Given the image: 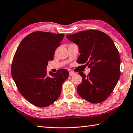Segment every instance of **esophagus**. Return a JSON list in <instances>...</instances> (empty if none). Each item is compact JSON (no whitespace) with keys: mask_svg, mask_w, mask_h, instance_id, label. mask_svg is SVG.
I'll return each mask as SVG.
<instances>
[{"mask_svg":"<svg viewBox=\"0 0 133 133\" xmlns=\"http://www.w3.org/2000/svg\"><path fill=\"white\" fill-rule=\"evenodd\" d=\"M75 73L72 72V71L69 72V75H70V76H73L74 75H75Z\"/></svg>","mask_w":133,"mask_h":133,"instance_id":"1","label":"esophagus"}]
</instances>
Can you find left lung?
<instances>
[{
	"label": "left lung",
	"mask_w": 133,
	"mask_h": 133,
	"mask_svg": "<svg viewBox=\"0 0 133 133\" xmlns=\"http://www.w3.org/2000/svg\"><path fill=\"white\" fill-rule=\"evenodd\" d=\"M78 45L81 55L78 63L91 69L88 75L78 74L82 82L77 87L79 95L93 104L105 100L113 92L121 75L118 50L110 37L100 30L89 29L67 35Z\"/></svg>",
	"instance_id": "left-lung-1"
}]
</instances>
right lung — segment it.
<instances>
[{"label":"right lung","mask_w":133,"mask_h":133,"mask_svg":"<svg viewBox=\"0 0 133 133\" xmlns=\"http://www.w3.org/2000/svg\"><path fill=\"white\" fill-rule=\"evenodd\" d=\"M64 34L36 31L26 36L18 45L12 61L11 75L23 96L34 105L46 107L56 101L62 85L69 76L66 69L46 73L49 61L61 45Z\"/></svg>","instance_id":"1"}]
</instances>
